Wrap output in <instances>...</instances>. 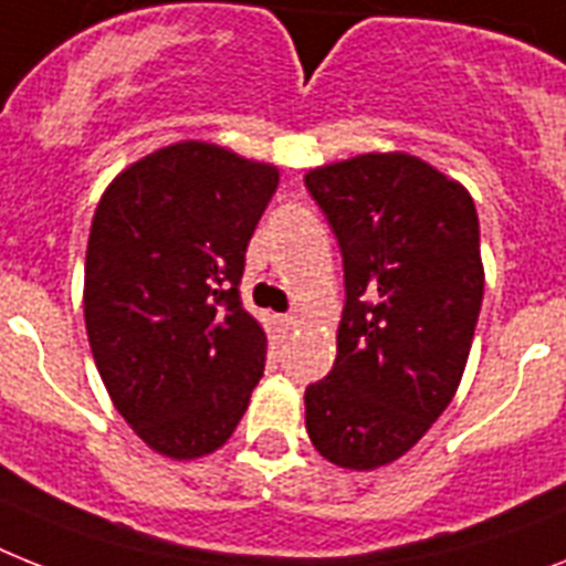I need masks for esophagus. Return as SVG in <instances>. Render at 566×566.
<instances>
[{"instance_id":"1","label":"esophagus","mask_w":566,"mask_h":566,"mask_svg":"<svg viewBox=\"0 0 566 566\" xmlns=\"http://www.w3.org/2000/svg\"><path fill=\"white\" fill-rule=\"evenodd\" d=\"M277 326L283 333H292V329L301 326V321H297V315H277Z\"/></svg>"}]
</instances>
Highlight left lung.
I'll list each match as a JSON object with an SVG mask.
<instances>
[{
    "label": "left lung",
    "mask_w": 566,
    "mask_h": 566,
    "mask_svg": "<svg viewBox=\"0 0 566 566\" xmlns=\"http://www.w3.org/2000/svg\"><path fill=\"white\" fill-rule=\"evenodd\" d=\"M340 254L347 306L306 433L338 469L399 460L451 405L469 361L483 256L471 193L410 153H361L303 176Z\"/></svg>",
    "instance_id": "left-lung-1"
}]
</instances>
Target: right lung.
Wrapping results in <instances>:
<instances>
[{
    "instance_id": "1",
    "label": "right lung",
    "mask_w": 566,
    "mask_h": 566,
    "mask_svg": "<svg viewBox=\"0 0 566 566\" xmlns=\"http://www.w3.org/2000/svg\"><path fill=\"white\" fill-rule=\"evenodd\" d=\"M280 170L210 142L153 149L109 181L86 245L83 317L126 424L176 462L228 442L263 376L242 310L245 249Z\"/></svg>"
}]
</instances>
